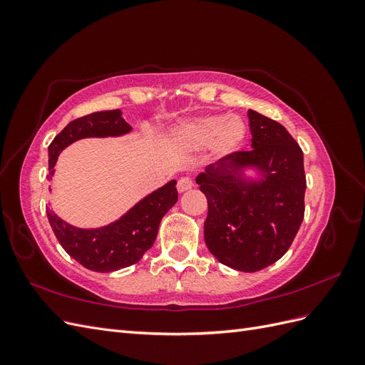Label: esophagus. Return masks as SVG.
I'll list each match as a JSON object with an SVG mask.
<instances>
[{
    "label": "esophagus",
    "mask_w": 365,
    "mask_h": 365,
    "mask_svg": "<svg viewBox=\"0 0 365 365\" xmlns=\"http://www.w3.org/2000/svg\"><path fill=\"white\" fill-rule=\"evenodd\" d=\"M176 187H178V192H180V193H184V192L192 189L193 182H192L190 178H185V176H184V178H181V180L178 181V185H176Z\"/></svg>",
    "instance_id": "esophagus-1"
}]
</instances>
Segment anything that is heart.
Returning <instances> with one entry per match:
<instances>
[{
  "label": "heart",
  "mask_w": 365,
  "mask_h": 365,
  "mask_svg": "<svg viewBox=\"0 0 365 365\" xmlns=\"http://www.w3.org/2000/svg\"><path fill=\"white\" fill-rule=\"evenodd\" d=\"M247 137V125L240 117L207 114L185 120L173 128L170 140L181 149H202L212 145L217 157L235 153Z\"/></svg>",
  "instance_id": "b5f03b06"
}]
</instances>
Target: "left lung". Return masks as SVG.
I'll use <instances>...</instances> for the list:
<instances>
[{
    "label": "left lung",
    "mask_w": 365,
    "mask_h": 365,
    "mask_svg": "<svg viewBox=\"0 0 365 365\" xmlns=\"http://www.w3.org/2000/svg\"><path fill=\"white\" fill-rule=\"evenodd\" d=\"M251 150L196 176L208 202L204 239L228 268L256 272L289 250L304 216L303 152L279 121L248 111Z\"/></svg>",
    "instance_id": "1"
}]
</instances>
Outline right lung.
I'll return each instance as SVG.
<instances>
[{
	"mask_svg": "<svg viewBox=\"0 0 365 365\" xmlns=\"http://www.w3.org/2000/svg\"><path fill=\"white\" fill-rule=\"evenodd\" d=\"M132 130L120 109L98 111L76 118L54 137L48 146V181L61 152L82 138L121 137ZM178 201L172 180L140 200L114 222L97 228H79L65 222L47 208L48 222L59 244L86 269L113 272L137 263L157 239L164 215Z\"/></svg>",
	"mask_w": 365,
	"mask_h": 365,
	"instance_id": "add662e5",
	"label": "right lung"
}]
</instances>
